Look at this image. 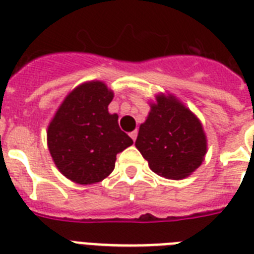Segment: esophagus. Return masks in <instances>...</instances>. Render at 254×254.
I'll return each mask as SVG.
<instances>
[{
    "mask_svg": "<svg viewBox=\"0 0 254 254\" xmlns=\"http://www.w3.org/2000/svg\"><path fill=\"white\" fill-rule=\"evenodd\" d=\"M137 134H138V131H137V130H134V131H131V133H129V135H130L131 139H133V141H135V138H137Z\"/></svg>",
    "mask_w": 254,
    "mask_h": 254,
    "instance_id": "34e87169",
    "label": "esophagus"
}]
</instances>
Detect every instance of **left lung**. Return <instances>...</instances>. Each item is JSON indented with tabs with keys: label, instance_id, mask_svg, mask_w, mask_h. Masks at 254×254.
Returning <instances> with one entry per match:
<instances>
[{
	"label": "left lung",
	"instance_id": "left-lung-1",
	"mask_svg": "<svg viewBox=\"0 0 254 254\" xmlns=\"http://www.w3.org/2000/svg\"><path fill=\"white\" fill-rule=\"evenodd\" d=\"M135 147L161 177L183 179L200 166L207 151L199 120L174 97L158 96L139 127Z\"/></svg>",
	"mask_w": 254,
	"mask_h": 254
}]
</instances>
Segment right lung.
I'll return each mask as SVG.
<instances>
[{"label":"right lung","mask_w":254,"mask_h":254,"mask_svg":"<svg viewBox=\"0 0 254 254\" xmlns=\"http://www.w3.org/2000/svg\"><path fill=\"white\" fill-rule=\"evenodd\" d=\"M113 93L101 81H91L69 93L47 130L54 162L79 185L103 181L115 169L116 155L133 143L120 129L119 116L109 115Z\"/></svg>","instance_id":"obj_1"}]
</instances>
